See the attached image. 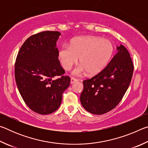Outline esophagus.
<instances>
[{
    "instance_id": "obj_1",
    "label": "esophagus",
    "mask_w": 148,
    "mask_h": 148,
    "mask_svg": "<svg viewBox=\"0 0 148 148\" xmlns=\"http://www.w3.org/2000/svg\"><path fill=\"white\" fill-rule=\"evenodd\" d=\"M77 82V79L76 78H74V77H71V83L72 84L75 83V82Z\"/></svg>"
}]
</instances>
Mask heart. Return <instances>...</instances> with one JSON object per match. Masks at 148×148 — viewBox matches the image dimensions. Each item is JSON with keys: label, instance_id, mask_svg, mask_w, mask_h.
Listing matches in <instances>:
<instances>
[{"label": "heart", "instance_id": "heart-1", "mask_svg": "<svg viewBox=\"0 0 148 148\" xmlns=\"http://www.w3.org/2000/svg\"><path fill=\"white\" fill-rule=\"evenodd\" d=\"M114 52L113 44L109 40L92 36H79L72 39L69 46L59 49V58L62 67L69 71L79 58V65L74 74L81 75L87 71L95 75L108 63Z\"/></svg>", "mask_w": 148, "mask_h": 148}]
</instances>
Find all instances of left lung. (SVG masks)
<instances>
[{
	"label": "left lung",
	"mask_w": 148,
	"mask_h": 148,
	"mask_svg": "<svg viewBox=\"0 0 148 148\" xmlns=\"http://www.w3.org/2000/svg\"><path fill=\"white\" fill-rule=\"evenodd\" d=\"M117 53L107 66L91 79L83 82L82 105L92 114H106L121 101L131 84L134 66L125 47H117Z\"/></svg>",
	"instance_id": "8db88e82"
}]
</instances>
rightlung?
Wrapping results in <instances>:
<instances>
[{
  "label": "right lung",
  "instance_id": "1",
  "mask_svg": "<svg viewBox=\"0 0 148 148\" xmlns=\"http://www.w3.org/2000/svg\"><path fill=\"white\" fill-rule=\"evenodd\" d=\"M60 35L58 31L32 35L22 45L15 62V78L22 99L30 109L42 115L59 108L62 95L71 84L58 59L56 42Z\"/></svg>",
  "mask_w": 148,
  "mask_h": 148
}]
</instances>
